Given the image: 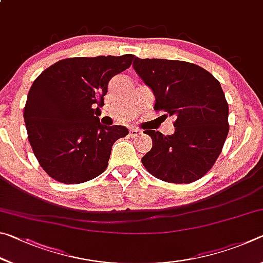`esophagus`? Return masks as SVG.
Returning a JSON list of instances; mask_svg holds the SVG:
<instances>
[{
    "instance_id": "obj_1",
    "label": "esophagus",
    "mask_w": 263,
    "mask_h": 263,
    "mask_svg": "<svg viewBox=\"0 0 263 263\" xmlns=\"http://www.w3.org/2000/svg\"><path fill=\"white\" fill-rule=\"evenodd\" d=\"M140 135H142V132L139 130V128L133 127V128H131V130H130L131 138H137V137H139Z\"/></svg>"
}]
</instances>
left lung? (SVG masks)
<instances>
[{
    "label": "left lung",
    "instance_id": "left-lung-1",
    "mask_svg": "<svg viewBox=\"0 0 263 263\" xmlns=\"http://www.w3.org/2000/svg\"><path fill=\"white\" fill-rule=\"evenodd\" d=\"M133 68L155 97L154 110L174 116L175 132L146 130L153 146L141 162L154 177L191 183L210 171L229 133V104L219 81L199 66L135 58Z\"/></svg>",
    "mask_w": 263,
    "mask_h": 263
}]
</instances>
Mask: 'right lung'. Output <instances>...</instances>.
<instances>
[{
    "mask_svg": "<svg viewBox=\"0 0 263 263\" xmlns=\"http://www.w3.org/2000/svg\"><path fill=\"white\" fill-rule=\"evenodd\" d=\"M133 54L68 58L34 80L24 108L29 141L52 179L82 183L105 171L116 140L125 126H104L99 116L108 83L131 66Z\"/></svg>",
    "mask_w": 263,
    "mask_h": 263,
    "instance_id": "1",
    "label": "right lung"
}]
</instances>
